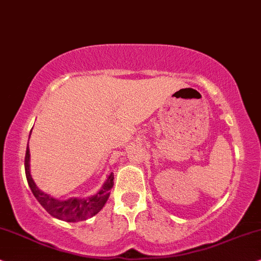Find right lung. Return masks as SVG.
Returning <instances> with one entry per match:
<instances>
[{
	"label": "right lung",
	"mask_w": 261,
	"mask_h": 261,
	"mask_svg": "<svg viewBox=\"0 0 261 261\" xmlns=\"http://www.w3.org/2000/svg\"><path fill=\"white\" fill-rule=\"evenodd\" d=\"M31 136V134H30ZM25 172L27 182H29L30 189L39 201L40 205L47 211L51 216L58 220L67 222H79L85 221L87 218L94 216L102 209L105 203L110 197V191L113 187V173H111L109 178L103 184L100 191L95 194L86 198H69L67 200H58L56 198L44 193L43 191L38 189L34 184L30 171V149L27 148L25 156Z\"/></svg>",
	"instance_id": "1"
}]
</instances>
